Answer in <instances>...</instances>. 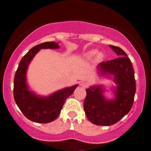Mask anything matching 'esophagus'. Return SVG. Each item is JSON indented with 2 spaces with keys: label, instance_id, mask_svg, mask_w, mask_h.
Masks as SVG:
<instances>
[{
  "label": "esophagus",
  "instance_id": "1",
  "mask_svg": "<svg viewBox=\"0 0 151 151\" xmlns=\"http://www.w3.org/2000/svg\"><path fill=\"white\" fill-rule=\"evenodd\" d=\"M80 85H81V86H82V87H83V88H86V87H87L88 86V83L86 81H81V83H80Z\"/></svg>",
  "mask_w": 151,
  "mask_h": 151
}]
</instances>
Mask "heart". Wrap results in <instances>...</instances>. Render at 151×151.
Instances as JSON below:
<instances>
[{
  "instance_id": "b5f03b06",
  "label": "heart",
  "mask_w": 151,
  "mask_h": 151,
  "mask_svg": "<svg viewBox=\"0 0 151 151\" xmlns=\"http://www.w3.org/2000/svg\"><path fill=\"white\" fill-rule=\"evenodd\" d=\"M98 53V51L95 50V49H93V50L89 51L88 52L86 53V56L88 58H93V56H95V55L97 54ZM102 58V53H98V59H101Z\"/></svg>"
}]
</instances>
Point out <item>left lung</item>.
I'll return each instance as SVG.
<instances>
[{
    "label": "left lung",
    "instance_id": "8db88e82",
    "mask_svg": "<svg viewBox=\"0 0 151 151\" xmlns=\"http://www.w3.org/2000/svg\"><path fill=\"white\" fill-rule=\"evenodd\" d=\"M119 57L102 62L98 68L102 74L114 76L117 87L114 89L116 98L112 100L105 99L100 86L86 90L83 108L88 119L97 125L109 126L122 119L130 111L134 102L136 82L131 60L126 53L120 47L109 45Z\"/></svg>",
    "mask_w": 151,
    "mask_h": 151
}]
</instances>
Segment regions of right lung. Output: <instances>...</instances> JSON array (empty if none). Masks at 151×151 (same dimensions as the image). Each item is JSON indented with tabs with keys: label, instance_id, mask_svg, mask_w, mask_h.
I'll use <instances>...</instances> for the list:
<instances>
[{
	"label": "right lung",
	"instance_id": "obj_1",
	"mask_svg": "<svg viewBox=\"0 0 151 151\" xmlns=\"http://www.w3.org/2000/svg\"><path fill=\"white\" fill-rule=\"evenodd\" d=\"M54 42H47L33 47L23 57L15 73L13 95L15 102L21 111L30 121L47 123L54 121L59 116L66 99L77 87L74 85L60 90L48 97H40L28 90L26 83V71L30 62L42 49H58Z\"/></svg>",
	"mask_w": 151,
	"mask_h": 151
}]
</instances>
